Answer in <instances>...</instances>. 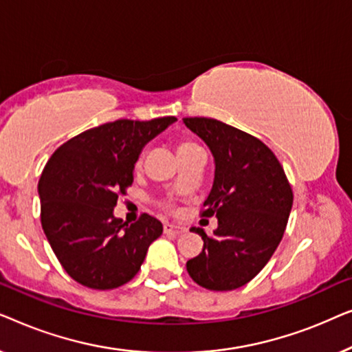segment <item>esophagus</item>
<instances>
[{
	"instance_id": "34e87169",
	"label": "esophagus",
	"mask_w": 352,
	"mask_h": 352,
	"mask_svg": "<svg viewBox=\"0 0 352 352\" xmlns=\"http://www.w3.org/2000/svg\"><path fill=\"white\" fill-rule=\"evenodd\" d=\"M163 230H165V234H182L186 232V228H182V226H177V224H173V223H166L163 226Z\"/></svg>"
}]
</instances>
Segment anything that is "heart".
Returning a JSON list of instances; mask_svg holds the SVG:
<instances>
[{"instance_id": "obj_1", "label": "heart", "mask_w": 352, "mask_h": 352, "mask_svg": "<svg viewBox=\"0 0 352 352\" xmlns=\"http://www.w3.org/2000/svg\"><path fill=\"white\" fill-rule=\"evenodd\" d=\"M194 148H197V147L190 141H181L179 144H177V155H182V153L194 151ZM141 168H142V160L139 158V160L136 162V170H141Z\"/></svg>"}]
</instances>
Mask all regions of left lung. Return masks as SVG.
Here are the masks:
<instances>
[{"mask_svg": "<svg viewBox=\"0 0 352 352\" xmlns=\"http://www.w3.org/2000/svg\"><path fill=\"white\" fill-rule=\"evenodd\" d=\"M210 148L214 179L204 201V216H216L218 228L204 250L187 261V272L200 287L228 292L259 274L285 232L293 192L285 171L266 144L219 120H182Z\"/></svg>", "mask_w": 352, "mask_h": 352, "instance_id": "8db88e82", "label": "left lung"}]
</instances>
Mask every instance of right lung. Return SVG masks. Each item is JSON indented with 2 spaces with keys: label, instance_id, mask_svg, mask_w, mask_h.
<instances>
[{
  "label": "right lung",
  "instance_id": "right-lung-1",
  "mask_svg": "<svg viewBox=\"0 0 352 352\" xmlns=\"http://www.w3.org/2000/svg\"><path fill=\"white\" fill-rule=\"evenodd\" d=\"M176 122L117 120L72 138L47 160L38 182L41 226L65 272L81 285L112 290L136 276L163 232L153 216L115 218L118 195L134 179L147 142Z\"/></svg>",
  "mask_w": 352,
  "mask_h": 352
}]
</instances>
